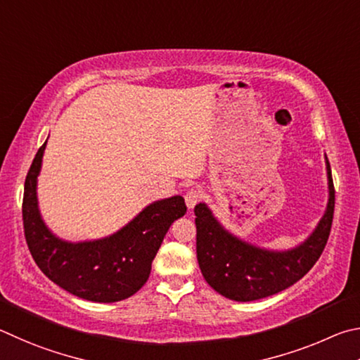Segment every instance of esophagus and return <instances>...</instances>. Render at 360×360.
Wrapping results in <instances>:
<instances>
[{
  "mask_svg": "<svg viewBox=\"0 0 360 360\" xmlns=\"http://www.w3.org/2000/svg\"><path fill=\"white\" fill-rule=\"evenodd\" d=\"M200 198H202V194H200V191L198 190H190L186 194H185V202H186V207L188 209H194V205H196Z\"/></svg>",
  "mask_w": 360,
  "mask_h": 360,
  "instance_id": "obj_1",
  "label": "esophagus"
}]
</instances>
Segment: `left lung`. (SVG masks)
<instances>
[{
    "label": "left lung",
    "instance_id": "8db88e82",
    "mask_svg": "<svg viewBox=\"0 0 360 360\" xmlns=\"http://www.w3.org/2000/svg\"><path fill=\"white\" fill-rule=\"evenodd\" d=\"M327 205L316 228L289 250L264 248L232 234L205 202L194 207L196 253L205 281L226 299L253 302L283 291L310 270L327 243L335 207L332 170L326 156Z\"/></svg>",
    "mask_w": 360,
    "mask_h": 360
}]
</instances>
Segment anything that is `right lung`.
Here are the masks:
<instances>
[{
	"label": "right lung",
	"mask_w": 360,
	"mask_h": 360,
	"mask_svg": "<svg viewBox=\"0 0 360 360\" xmlns=\"http://www.w3.org/2000/svg\"><path fill=\"white\" fill-rule=\"evenodd\" d=\"M46 145L47 141L37 150L23 193L25 237L34 262L44 275L80 299L112 304L131 297L147 283L151 262L170 224L186 213L185 199L155 200L110 236L65 240L44 221L37 200V176Z\"/></svg>",
	"instance_id": "add662e5"
}]
</instances>
